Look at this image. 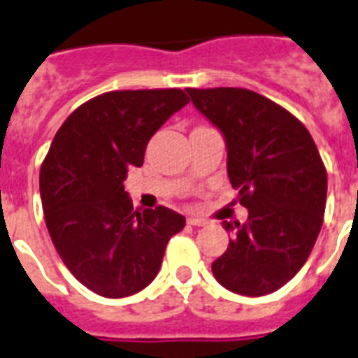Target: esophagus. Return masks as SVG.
I'll list each match as a JSON object with an SVG mask.
<instances>
[{"mask_svg":"<svg viewBox=\"0 0 358 358\" xmlns=\"http://www.w3.org/2000/svg\"><path fill=\"white\" fill-rule=\"evenodd\" d=\"M187 224H191V226H204L206 220L204 219H199V217H189Z\"/></svg>","mask_w":358,"mask_h":358,"instance_id":"obj_1","label":"esophagus"}]
</instances>
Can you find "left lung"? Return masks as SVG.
I'll return each instance as SVG.
<instances>
[{"mask_svg":"<svg viewBox=\"0 0 358 358\" xmlns=\"http://www.w3.org/2000/svg\"><path fill=\"white\" fill-rule=\"evenodd\" d=\"M222 132L228 176L248 208L246 224L222 222L228 250L215 280L231 292L264 296L298 274L324 222L327 173L303 124L274 101L245 88L185 90Z\"/></svg>","mask_w":358,"mask_h":358,"instance_id":"left-lung-1","label":"left lung"}]
</instances>
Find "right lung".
<instances>
[{
    "mask_svg": "<svg viewBox=\"0 0 358 358\" xmlns=\"http://www.w3.org/2000/svg\"><path fill=\"white\" fill-rule=\"evenodd\" d=\"M189 103L182 90L108 92L80 104L58 129L40 169L49 235L84 287L124 298L156 278L184 215L158 206L134 211L124 191L156 130Z\"/></svg>",
    "mask_w": 358,
    "mask_h": 358,
    "instance_id": "right-lung-1",
    "label": "right lung"
}]
</instances>
